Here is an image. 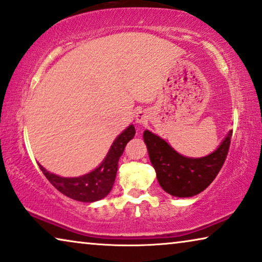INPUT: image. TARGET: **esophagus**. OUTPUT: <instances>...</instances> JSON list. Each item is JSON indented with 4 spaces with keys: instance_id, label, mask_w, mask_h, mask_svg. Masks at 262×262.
<instances>
[{
    "instance_id": "esophagus-1",
    "label": "esophagus",
    "mask_w": 262,
    "mask_h": 262,
    "mask_svg": "<svg viewBox=\"0 0 262 262\" xmlns=\"http://www.w3.org/2000/svg\"><path fill=\"white\" fill-rule=\"evenodd\" d=\"M136 121H137L138 124H144V123H146L145 112H143V111H139V112L136 113Z\"/></svg>"
}]
</instances>
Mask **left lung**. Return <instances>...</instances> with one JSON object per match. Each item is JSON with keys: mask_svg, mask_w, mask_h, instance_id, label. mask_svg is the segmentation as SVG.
I'll return each instance as SVG.
<instances>
[{"mask_svg": "<svg viewBox=\"0 0 262 262\" xmlns=\"http://www.w3.org/2000/svg\"><path fill=\"white\" fill-rule=\"evenodd\" d=\"M231 135L232 131L217 150L200 159L180 155L164 139L148 130L143 137L161 187L171 195L186 198L199 194L214 180L227 159Z\"/></svg>", "mask_w": 262, "mask_h": 262, "instance_id": "left-lung-1", "label": "left lung"}]
</instances>
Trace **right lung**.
I'll return each instance as SVG.
<instances>
[{
	"label": "right lung",
	"instance_id": "1",
	"mask_svg": "<svg viewBox=\"0 0 262 262\" xmlns=\"http://www.w3.org/2000/svg\"><path fill=\"white\" fill-rule=\"evenodd\" d=\"M135 126L130 125L116 138L102 163L91 173L78 178H62L49 173L39 164L46 179L64 195L83 203H93L108 194L113 187L118 170V161L123 155L125 146L135 137Z\"/></svg>",
	"mask_w": 262,
	"mask_h": 262
}]
</instances>
